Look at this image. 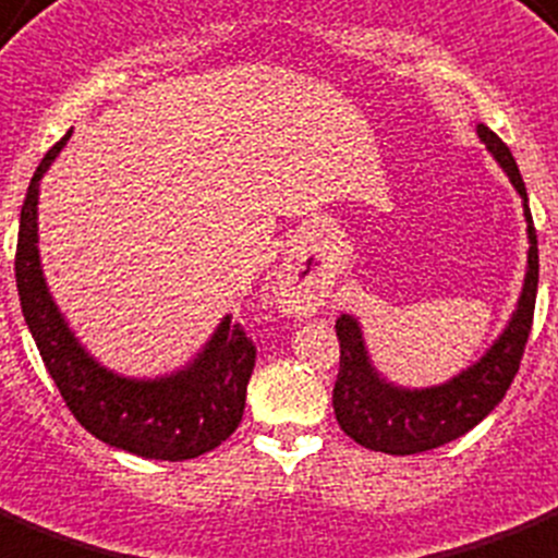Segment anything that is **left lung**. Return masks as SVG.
I'll return each mask as SVG.
<instances>
[{
  "mask_svg": "<svg viewBox=\"0 0 558 558\" xmlns=\"http://www.w3.org/2000/svg\"><path fill=\"white\" fill-rule=\"evenodd\" d=\"M478 137L499 160L524 201L530 252L522 298L507 329L499 335V341L493 343L478 364L456 375L452 381L429 389H401L384 381L366 355L357 320L352 315H341L335 320V332L341 341V366H338V381L332 389L335 418L343 433L366 450L415 456V452L436 450L441 444L456 441L470 433L484 415H490L522 364L538 289L536 229H533V217L527 208V189H524L510 148L487 125H478Z\"/></svg>",
  "mask_w": 558,
  "mask_h": 558,
  "instance_id": "left-lung-1",
  "label": "left lung"
}]
</instances>
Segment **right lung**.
Listing matches in <instances>:
<instances>
[{"label": "right lung", "mask_w": 558, "mask_h": 558, "mask_svg": "<svg viewBox=\"0 0 558 558\" xmlns=\"http://www.w3.org/2000/svg\"><path fill=\"white\" fill-rule=\"evenodd\" d=\"M68 137L71 131L36 166L22 203L13 269L25 324L59 396L90 436L143 459H197L238 429L246 407V384L255 369V343L243 326L223 318L192 364L154 381L108 373L76 343L45 287L36 248L39 180Z\"/></svg>", "instance_id": "right-lung-1"}]
</instances>
